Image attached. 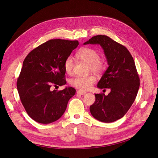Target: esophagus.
I'll use <instances>...</instances> for the list:
<instances>
[{
  "instance_id": "1",
  "label": "esophagus",
  "mask_w": 158,
  "mask_h": 158,
  "mask_svg": "<svg viewBox=\"0 0 158 158\" xmlns=\"http://www.w3.org/2000/svg\"><path fill=\"white\" fill-rule=\"evenodd\" d=\"M77 94H80V95H84L85 94H86V92L85 91H81V90H78L77 91Z\"/></svg>"
}]
</instances>
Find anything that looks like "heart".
Returning a JSON list of instances; mask_svg holds the SVG:
<instances>
[{"mask_svg":"<svg viewBox=\"0 0 158 158\" xmlns=\"http://www.w3.org/2000/svg\"><path fill=\"white\" fill-rule=\"evenodd\" d=\"M76 57L88 64L89 71H91L94 73L101 74L106 69V63L105 60L100 58L99 53L95 49L89 47L81 48L76 53ZM73 67V59L71 56H69L64 61L65 72L67 74H71ZM96 80V77L93 75H89L87 77H77L71 80L70 84L71 85L81 90H87L95 82Z\"/></svg>","mask_w":158,"mask_h":158,"instance_id":"heart-1","label":"heart"}]
</instances>
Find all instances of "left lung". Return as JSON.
Segmentation results:
<instances>
[{
    "mask_svg": "<svg viewBox=\"0 0 158 158\" xmlns=\"http://www.w3.org/2000/svg\"><path fill=\"white\" fill-rule=\"evenodd\" d=\"M87 44H98L103 48L109 67L97 87L111 89L107 96L94 94L90 112L101 122H114L127 113L137 96L140 82L134 60L127 48L107 35L93 36Z\"/></svg>",
    "mask_w": 158,
    "mask_h": 158,
    "instance_id": "obj_1",
    "label": "left lung"
}]
</instances>
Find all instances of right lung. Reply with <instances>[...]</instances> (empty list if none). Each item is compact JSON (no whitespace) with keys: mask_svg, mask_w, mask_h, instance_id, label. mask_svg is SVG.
Masks as SVG:
<instances>
[{"mask_svg":"<svg viewBox=\"0 0 158 158\" xmlns=\"http://www.w3.org/2000/svg\"><path fill=\"white\" fill-rule=\"evenodd\" d=\"M78 45V41L50 40L25 58L17 87L25 110L35 121L49 124L57 121L74 95L72 87L61 91H52L51 87L66 84L64 61Z\"/></svg>","mask_w":158,"mask_h":158,"instance_id":"right-lung-1","label":"right lung"}]
</instances>
